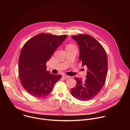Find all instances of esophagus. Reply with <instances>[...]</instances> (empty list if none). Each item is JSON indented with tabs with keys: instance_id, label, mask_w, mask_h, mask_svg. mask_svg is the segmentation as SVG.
Here are the masks:
<instances>
[{
	"instance_id": "obj_1",
	"label": "esophagus",
	"mask_w": 130,
	"mask_h": 130,
	"mask_svg": "<svg viewBox=\"0 0 130 130\" xmlns=\"http://www.w3.org/2000/svg\"><path fill=\"white\" fill-rule=\"evenodd\" d=\"M62 77L64 78V79H68V78H70V76H68L67 75H63L62 76Z\"/></svg>"
}]
</instances>
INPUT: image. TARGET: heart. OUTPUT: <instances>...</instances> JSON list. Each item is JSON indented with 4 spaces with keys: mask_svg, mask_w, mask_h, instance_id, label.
Returning a JSON list of instances; mask_svg holds the SVG:
<instances>
[{
    "mask_svg": "<svg viewBox=\"0 0 130 130\" xmlns=\"http://www.w3.org/2000/svg\"><path fill=\"white\" fill-rule=\"evenodd\" d=\"M68 46H70V47H74L73 45H68Z\"/></svg>",
    "mask_w": 130,
    "mask_h": 130,
    "instance_id": "heart-1",
    "label": "heart"
}]
</instances>
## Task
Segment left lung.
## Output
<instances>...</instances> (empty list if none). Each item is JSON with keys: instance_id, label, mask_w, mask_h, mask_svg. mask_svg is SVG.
<instances>
[{"instance_id": "1", "label": "left lung", "mask_w": 130, "mask_h": 130, "mask_svg": "<svg viewBox=\"0 0 130 130\" xmlns=\"http://www.w3.org/2000/svg\"><path fill=\"white\" fill-rule=\"evenodd\" d=\"M80 48L79 58L82 66L87 68L86 79L82 81L75 77L76 86L71 89V95L81 101H88L96 96L104 86L107 72L108 61L103 46L88 34L72 36Z\"/></svg>"}]
</instances>
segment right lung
Segmentation results:
<instances>
[{
	"instance_id": "add662e5",
	"label": "right lung",
	"mask_w": 130,
	"mask_h": 130,
	"mask_svg": "<svg viewBox=\"0 0 130 130\" xmlns=\"http://www.w3.org/2000/svg\"><path fill=\"white\" fill-rule=\"evenodd\" d=\"M67 36L40 33L23 47L18 61V75L22 86L31 96L36 98L48 96L61 78V75H53L47 71L46 64Z\"/></svg>"
}]
</instances>
